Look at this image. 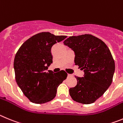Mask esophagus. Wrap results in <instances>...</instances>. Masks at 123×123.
Wrapping results in <instances>:
<instances>
[{
  "instance_id": "34e87169",
  "label": "esophagus",
  "mask_w": 123,
  "mask_h": 123,
  "mask_svg": "<svg viewBox=\"0 0 123 123\" xmlns=\"http://www.w3.org/2000/svg\"><path fill=\"white\" fill-rule=\"evenodd\" d=\"M71 76H72V75H70V74H68V75H67V77H71Z\"/></svg>"
}]
</instances>
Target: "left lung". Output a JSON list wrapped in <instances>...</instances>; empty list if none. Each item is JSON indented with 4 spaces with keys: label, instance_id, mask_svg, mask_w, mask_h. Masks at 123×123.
I'll use <instances>...</instances> for the list:
<instances>
[{
    "label": "left lung",
    "instance_id": "1",
    "mask_svg": "<svg viewBox=\"0 0 123 123\" xmlns=\"http://www.w3.org/2000/svg\"><path fill=\"white\" fill-rule=\"evenodd\" d=\"M75 52V64L83 70V77L69 89L77 102L90 104L101 97L112 83L115 64L110 49L102 40L91 34L72 36L64 42Z\"/></svg>",
    "mask_w": 123,
    "mask_h": 123
}]
</instances>
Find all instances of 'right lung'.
I'll list each match as a JSON object with an SVG mask.
<instances>
[{"label": "right lung", "mask_w": 123, "mask_h": 123, "mask_svg": "<svg viewBox=\"0 0 123 123\" xmlns=\"http://www.w3.org/2000/svg\"><path fill=\"white\" fill-rule=\"evenodd\" d=\"M66 37L46 32L38 33L23 43L18 50L13 64L15 79L32 102L40 104L53 100L58 86L67 78L64 70L46 72L53 63L52 46Z\"/></svg>", "instance_id": "add662e5"}]
</instances>
